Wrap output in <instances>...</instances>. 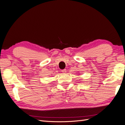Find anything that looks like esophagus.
Masks as SVG:
<instances>
[{"label": "esophagus", "mask_w": 125, "mask_h": 125, "mask_svg": "<svg viewBox=\"0 0 125 125\" xmlns=\"http://www.w3.org/2000/svg\"><path fill=\"white\" fill-rule=\"evenodd\" d=\"M66 69H63V70H62V73H66Z\"/></svg>", "instance_id": "34e87169"}]
</instances>
